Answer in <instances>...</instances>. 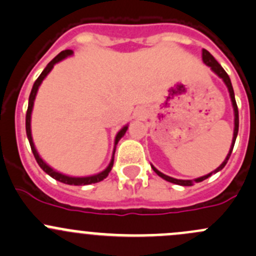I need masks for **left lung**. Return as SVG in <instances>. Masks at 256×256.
Segmentation results:
<instances>
[{
    "instance_id": "8db88e82",
    "label": "left lung",
    "mask_w": 256,
    "mask_h": 256,
    "mask_svg": "<svg viewBox=\"0 0 256 256\" xmlns=\"http://www.w3.org/2000/svg\"><path fill=\"white\" fill-rule=\"evenodd\" d=\"M202 60H204V64L207 65L208 68H210V70L213 71V72L216 74V75L218 76V78H220L223 80V82L226 84V88H228V92H229V96H230V101H232V106H233V110H234V132H233V139H232V146H230V149H229V152L228 155L226 156L224 162H222V164L220 165L216 170H213L212 172L207 174V175L204 176H201V178H194V180H178V178H170V176L165 175V174L160 172L159 170H158L156 168L152 166V168L155 171V172L158 174V175L160 176L162 178H164V180L168 181V182H172V184H176V185H180V186H192L194 182H201V181L206 180V178H210L212 174H216L218 172V171L222 170L223 168L226 166V162L229 160V158H230V154H232V150H233L234 148V144H236V136H238V129H239V113H238V106H236V97H234V90H233V86H232V82H230V78H229L228 74L226 72L224 69H223L222 66L220 65V62H217V60L214 59V58L210 55V52H207L206 49H202Z\"/></svg>"
}]
</instances>
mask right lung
<instances>
[{"instance_id":"add662e5","label":"right lung","mask_w":256,"mask_h":256,"mask_svg":"<svg viewBox=\"0 0 256 256\" xmlns=\"http://www.w3.org/2000/svg\"><path fill=\"white\" fill-rule=\"evenodd\" d=\"M72 54H74V52H72V50H70V49L64 50V52H59V54H58L56 56H55L54 59H52V62H50L48 65H46V68L43 70V72H42L40 75H39V78L36 80V82H34V85H33V88H32V91H30V101H28V110H27V114H26V132H27V136H28V140H30V149H32V152H33V155H34V158H36V162H38L39 166L43 168V170L46 171V172L48 174L49 176H52V178H55V180L60 181V182L66 184V185L84 186V185H90V184L100 182V181H102L104 178H106L107 176H108L110 171L112 170V168H113V162H114L116 146H117L118 142L120 140V138H122V136L126 134V132H127L128 124L124 126V127H123L117 133V136H116V139H114V148H113L112 159H110L108 166H107L104 171H101V172H98V174H94V175H90V176H81V178L65 175V174H62V172H59V171L54 170V168H52V166H49V165L46 164V162H44L43 159H42L40 155H39L38 152H36V146H34L33 138H32L30 120H32V110H33V106H34V100H36V92H38L39 86H40V84L43 82L44 78L48 76V74L50 72V71H52V68H54V65L58 64L59 62H62V60L66 59L68 56H70V55H72Z\"/></svg>"}]
</instances>
